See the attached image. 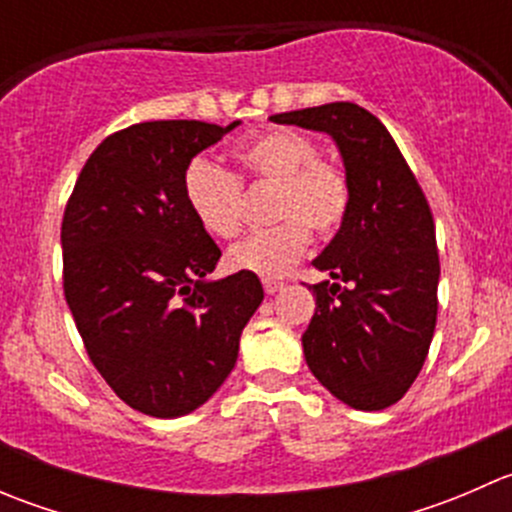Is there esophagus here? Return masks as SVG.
<instances>
[{
    "label": "esophagus",
    "mask_w": 512,
    "mask_h": 512,
    "mask_svg": "<svg viewBox=\"0 0 512 512\" xmlns=\"http://www.w3.org/2000/svg\"><path fill=\"white\" fill-rule=\"evenodd\" d=\"M262 285H265L267 294H275V292H282V289H285V282H277V280H265Z\"/></svg>",
    "instance_id": "obj_1"
}]
</instances>
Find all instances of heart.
I'll use <instances>...</instances> for the list:
<instances>
[{
  "label": "heart",
  "mask_w": 512,
  "mask_h": 512,
  "mask_svg": "<svg viewBox=\"0 0 512 512\" xmlns=\"http://www.w3.org/2000/svg\"><path fill=\"white\" fill-rule=\"evenodd\" d=\"M237 158L252 180L275 185L272 220L282 223L235 242L225 260L232 270L275 280L307 250V226L317 235H332L347 218L352 198L347 173L319 156L312 138L289 128L252 138L237 151ZM183 195L193 218L210 235L230 237L240 230V180L213 158L190 160Z\"/></svg>",
  "instance_id": "1"
}]
</instances>
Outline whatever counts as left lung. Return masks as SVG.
Here are the masks:
<instances>
[{
	"label": "left lung",
	"instance_id": "8db88e82",
	"mask_svg": "<svg viewBox=\"0 0 512 512\" xmlns=\"http://www.w3.org/2000/svg\"><path fill=\"white\" fill-rule=\"evenodd\" d=\"M327 133L349 180L342 227L312 265L314 317L304 359L342 404L381 411L416 381L438 312V252L431 208L384 123L349 101L270 116Z\"/></svg>",
	"mask_w": 512,
	"mask_h": 512
}]
</instances>
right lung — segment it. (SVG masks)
Segmentation results:
<instances>
[{"label": "right lung", "mask_w": 512, "mask_h": 512, "mask_svg": "<svg viewBox=\"0 0 512 512\" xmlns=\"http://www.w3.org/2000/svg\"><path fill=\"white\" fill-rule=\"evenodd\" d=\"M240 126L148 121L108 136L61 225L64 292L98 374L131 409L193 414L235 369L265 299L252 272L210 280L220 247L183 195L188 163Z\"/></svg>", "instance_id": "1"}]
</instances>
